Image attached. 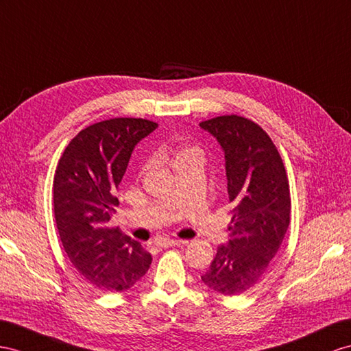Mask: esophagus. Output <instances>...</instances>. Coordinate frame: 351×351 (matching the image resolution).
<instances>
[{
	"label": "esophagus",
	"instance_id": "obj_1",
	"mask_svg": "<svg viewBox=\"0 0 351 351\" xmlns=\"http://www.w3.org/2000/svg\"><path fill=\"white\" fill-rule=\"evenodd\" d=\"M186 240H176V239H161L157 241V246L160 247H172L178 245H186Z\"/></svg>",
	"mask_w": 351,
	"mask_h": 351
}]
</instances>
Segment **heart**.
<instances>
[{"label":"heart","instance_id":"obj_1","mask_svg":"<svg viewBox=\"0 0 351 351\" xmlns=\"http://www.w3.org/2000/svg\"><path fill=\"white\" fill-rule=\"evenodd\" d=\"M193 154H202V152H200L199 148H195V147H185L182 149H179L176 154H175L173 163H175V161H178V160H181V158L188 157V156H193Z\"/></svg>","mask_w":351,"mask_h":351}]
</instances>
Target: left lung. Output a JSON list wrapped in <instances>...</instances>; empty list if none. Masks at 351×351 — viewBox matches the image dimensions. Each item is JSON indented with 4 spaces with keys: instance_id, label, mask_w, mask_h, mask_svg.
<instances>
[{
    "instance_id": "obj_1",
    "label": "left lung",
    "mask_w": 351,
    "mask_h": 351,
    "mask_svg": "<svg viewBox=\"0 0 351 351\" xmlns=\"http://www.w3.org/2000/svg\"><path fill=\"white\" fill-rule=\"evenodd\" d=\"M226 152L227 188L234 204L230 243L218 247L203 283L222 295L254 287L280 249L291 222V190L283 160L267 132L241 115L200 123Z\"/></svg>"
}]
</instances>
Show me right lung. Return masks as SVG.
<instances>
[{
    "label": "right lung",
    "mask_w": 351,
    "mask_h": 351,
    "mask_svg": "<svg viewBox=\"0 0 351 351\" xmlns=\"http://www.w3.org/2000/svg\"><path fill=\"white\" fill-rule=\"evenodd\" d=\"M157 125L132 117L95 123L71 139L56 166L53 209L60 241L77 271L104 292L128 291L152 261L139 241L108 222L134 145Z\"/></svg>",
    "instance_id": "add662e5"
}]
</instances>
